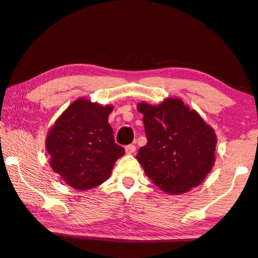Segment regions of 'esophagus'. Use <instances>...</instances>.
Wrapping results in <instances>:
<instances>
[{"label":"esophagus","mask_w":258,"mask_h":258,"mask_svg":"<svg viewBox=\"0 0 258 258\" xmlns=\"http://www.w3.org/2000/svg\"><path fill=\"white\" fill-rule=\"evenodd\" d=\"M125 152H126L127 154L135 153V152H136V146H135V145H127V146L125 147Z\"/></svg>","instance_id":"obj_1"}]
</instances>
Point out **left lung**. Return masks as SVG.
I'll use <instances>...</instances> for the list:
<instances>
[{"label":"left lung","mask_w":258,"mask_h":258,"mask_svg":"<svg viewBox=\"0 0 258 258\" xmlns=\"http://www.w3.org/2000/svg\"><path fill=\"white\" fill-rule=\"evenodd\" d=\"M147 144L137 159L164 192L184 194L198 186L215 164L216 133L195 109L169 98L152 106L138 104Z\"/></svg>","instance_id":"1"}]
</instances>
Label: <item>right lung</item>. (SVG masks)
<instances>
[{"mask_svg": "<svg viewBox=\"0 0 258 258\" xmlns=\"http://www.w3.org/2000/svg\"><path fill=\"white\" fill-rule=\"evenodd\" d=\"M112 106L80 98L68 106L49 130L46 150L50 166L77 190H89L111 176L125 150L114 142L108 123Z\"/></svg>", "mask_w": 258, "mask_h": 258, "instance_id": "right-lung-1", "label": "right lung"}]
</instances>
